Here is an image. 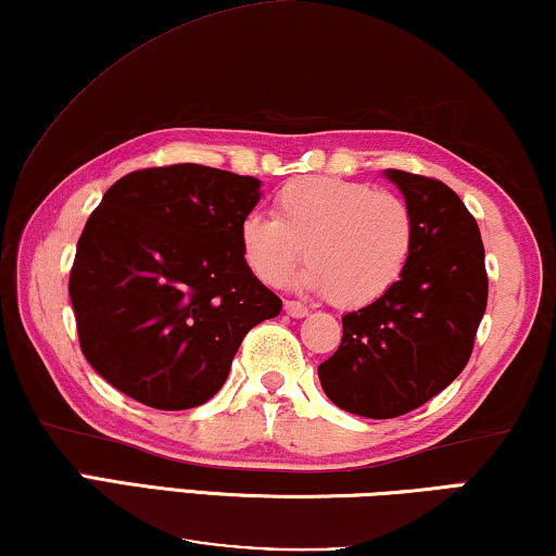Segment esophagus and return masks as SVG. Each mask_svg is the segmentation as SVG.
Returning <instances> with one entry per match:
<instances>
[{"label": "esophagus", "instance_id": "1", "mask_svg": "<svg viewBox=\"0 0 556 556\" xmlns=\"http://www.w3.org/2000/svg\"><path fill=\"white\" fill-rule=\"evenodd\" d=\"M285 312L292 316V319H304V316L309 314V309H306L302 302H289V299L285 302Z\"/></svg>", "mask_w": 556, "mask_h": 556}]
</instances>
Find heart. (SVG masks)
<instances>
[{"instance_id": "heart-1", "label": "heart", "mask_w": 556, "mask_h": 556, "mask_svg": "<svg viewBox=\"0 0 556 556\" xmlns=\"http://www.w3.org/2000/svg\"><path fill=\"white\" fill-rule=\"evenodd\" d=\"M271 215H247L242 257L267 285H281L302 257L304 287L339 309H361L399 285L413 250V215L393 192L368 182L296 178L277 190Z\"/></svg>"}]
</instances>
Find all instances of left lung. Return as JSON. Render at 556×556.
<instances>
[{
  "label": "left lung",
  "mask_w": 556,
  "mask_h": 556,
  "mask_svg": "<svg viewBox=\"0 0 556 556\" xmlns=\"http://www.w3.org/2000/svg\"><path fill=\"white\" fill-rule=\"evenodd\" d=\"M413 215L408 267L389 294L343 316L341 346L319 366L341 410L395 418L447 389L468 364L488 306L480 227L445 182L386 170Z\"/></svg>",
  "instance_id": "8db88e82"
}]
</instances>
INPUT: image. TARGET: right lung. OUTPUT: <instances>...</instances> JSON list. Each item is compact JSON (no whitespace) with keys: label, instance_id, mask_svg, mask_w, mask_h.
Returning a JSON list of instances; mask_svg holds the SVG:
<instances>
[{"label":"right lung","instance_id":"1","mask_svg":"<svg viewBox=\"0 0 556 556\" xmlns=\"http://www.w3.org/2000/svg\"><path fill=\"white\" fill-rule=\"evenodd\" d=\"M260 185L180 163L105 190L68 294L84 356L113 389L157 410L195 408L223 389L244 333L281 312L240 247Z\"/></svg>","mask_w":556,"mask_h":556}]
</instances>
